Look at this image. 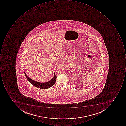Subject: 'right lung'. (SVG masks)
I'll return each mask as SVG.
<instances>
[{"instance_id": "1", "label": "right lung", "mask_w": 126, "mask_h": 126, "mask_svg": "<svg viewBox=\"0 0 126 126\" xmlns=\"http://www.w3.org/2000/svg\"><path fill=\"white\" fill-rule=\"evenodd\" d=\"M24 73L25 75L26 78L28 80V81L31 84H32L33 86H34L35 87L40 88V89H48L53 86L56 81V76L55 75V73H54V76L52 79L49 81L46 82H40L34 81L32 79H31L29 77H28L25 72H24Z\"/></svg>"}]
</instances>
